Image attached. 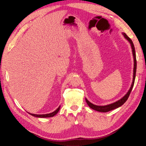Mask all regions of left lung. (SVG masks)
<instances>
[{"mask_svg": "<svg viewBox=\"0 0 146 146\" xmlns=\"http://www.w3.org/2000/svg\"><path fill=\"white\" fill-rule=\"evenodd\" d=\"M122 35H123V36L127 39V40L129 41L131 45V47L132 49V54H133V60H134V68H133V82H132L131 87L129 89V91L127 92V93L121 99H119V100L115 102L113 104H109V105H104V106H99V105H96L92 104V103H91L90 101H88L87 100L86 98H85L86 102L88 104V105L89 107L93 109L96 111H98L99 112H103V113H106L111 111V110H114L116 108H117L119 107H120L121 106H122L123 104H124L125 102L127 101V100L129 98V97L130 96V92L132 90V88L133 87L134 85V83H135V77H136V54H135V47L133 45V43L132 42L131 39L127 36V35L125 33H122Z\"/></svg>", "mask_w": 146, "mask_h": 146, "instance_id": "8db88e82", "label": "left lung"}]
</instances>
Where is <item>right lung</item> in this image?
Returning a JSON list of instances; mask_svg holds the SVG:
<instances>
[{"label": "right lung", "instance_id": "add662e5", "mask_svg": "<svg viewBox=\"0 0 146 146\" xmlns=\"http://www.w3.org/2000/svg\"><path fill=\"white\" fill-rule=\"evenodd\" d=\"M60 109V106H59V107L57 108L55 111H54V112L48 113V114H32V113H29L30 115H32L33 116H35L36 117H41V118H44V117H53L56 114L58 113V112L59 111V110Z\"/></svg>", "mask_w": 146, "mask_h": 146}]
</instances>
